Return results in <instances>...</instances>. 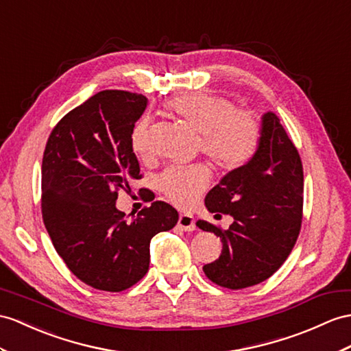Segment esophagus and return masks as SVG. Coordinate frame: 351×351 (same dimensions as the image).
<instances>
[{
  "label": "esophagus",
  "mask_w": 351,
  "mask_h": 351,
  "mask_svg": "<svg viewBox=\"0 0 351 351\" xmlns=\"http://www.w3.org/2000/svg\"><path fill=\"white\" fill-rule=\"evenodd\" d=\"M177 225H178V228L183 229L184 232H192V230L196 229L195 219L191 215H180Z\"/></svg>",
  "instance_id": "esophagus-1"
}]
</instances>
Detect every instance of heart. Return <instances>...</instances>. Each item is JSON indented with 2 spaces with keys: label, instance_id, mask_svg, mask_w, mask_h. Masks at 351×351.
<instances>
[{
  "label": "heart",
  "instance_id": "heart-1",
  "mask_svg": "<svg viewBox=\"0 0 351 351\" xmlns=\"http://www.w3.org/2000/svg\"><path fill=\"white\" fill-rule=\"evenodd\" d=\"M171 114L187 128L199 134V149L217 168L235 171L244 167L259 147L262 128L250 111L235 110L232 101L207 92H193L168 101ZM147 119L134 126L132 149L136 153L147 150ZM210 169L201 165L174 167L159 178V186L167 198L189 207L210 184Z\"/></svg>",
  "mask_w": 351,
  "mask_h": 351
}]
</instances>
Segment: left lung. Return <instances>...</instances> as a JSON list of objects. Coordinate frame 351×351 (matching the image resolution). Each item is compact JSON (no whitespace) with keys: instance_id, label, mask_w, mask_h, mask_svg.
<instances>
[{"instance_id":"obj_1","label":"left lung","mask_w":351,"mask_h":351,"mask_svg":"<svg viewBox=\"0 0 351 351\" xmlns=\"http://www.w3.org/2000/svg\"><path fill=\"white\" fill-rule=\"evenodd\" d=\"M261 128L254 156L229 171L205 196L207 210L232 216V225L221 230L205 220L196 221L221 240L219 259L202 268L221 287L244 289L269 278L287 259L301 229V158L276 113H263Z\"/></svg>"}]
</instances>
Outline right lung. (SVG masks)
<instances>
[{"label":"right lung","mask_w":351,"mask_h":351,"mask_svg":"<svg viewBox=\"0 0 351 351\" xmlns=\"http://www.w3.org/2000/svg\"><path fill=\"white\" fill-rule=\"evenodd\" d=\"M141 93L102 90L65 114L50 134L41 165V211L50 240L83 283L122 292L146 276L152 238L173 229L174 207L153 202L134 219L116 208L117 192L140 180L132 150Z\"/></svg>","instance_id":"right-lung-1"}]
</instances>
